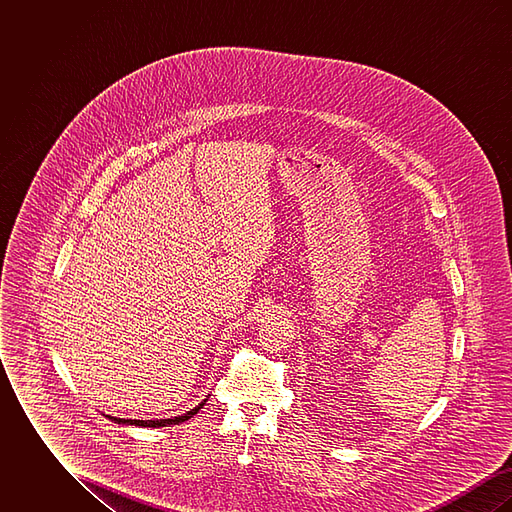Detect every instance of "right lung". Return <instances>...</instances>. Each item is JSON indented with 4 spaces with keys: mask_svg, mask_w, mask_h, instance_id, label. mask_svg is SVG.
Returning a JSON list of instances; mask_svg holds the SVG:
<instances>
[{
    "mask_svg": "<svg viewBox=\"0 0 512 512\" xmlns=\"http://www.w3.org/2000/svg\"><path fill=\"white\" fill-rule=\"evenodd\" d=\"M203 403H205V401H203ZM203 403H199L195 409L188 411L186 414H182V416L165 418V420H124V418H115V416H109V418L115 420V422H119V424H134V426H144V428H146V426H149V428H159V426H169V424H180V422L192 418V416L203 407Z\"/></svg>",
    "mask_w": 512,
    "mask_h": 512,
    "instance_id": "add662e5",
    "label": "right lung"
}]
</instances>
